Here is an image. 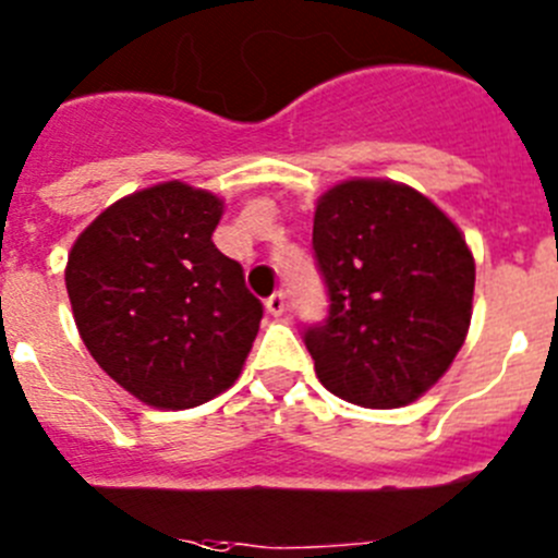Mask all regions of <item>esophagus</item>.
Listing matches in <instances>:
<instances>
[{"label": "esophagus", "mask_w": 558, "mask_h": 558, "mask_svg": "<svg viewBox=\"0 0 558 558\" xmlns=\"http://www.w3.org/2000/svg\"><path fill=\"white\" fill-rule=\"evenodd\" d=\"M283 308H286V294L283 292H275V294H269V298H266V312H269V314H275V317H278V314H283Z\"/></svg>", "instance_id": "1"}]
</instances>
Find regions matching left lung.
I'll return each mask as SVG.
<instances>
[{"mask_svg":"<svg viewBox=\"0 0 558 558\" xmlns=\"http://www.w3.org/2000/svg\"><path fill=\"white\" fill-rule=\"evenodd\" d=\"M328 317L303 331L317 379L360 407H404L449 371L472 319L474 258L447 213L390 179H348L314 210Z\"/></svg>","mask_w":558,"mask_h":558,"instance_id":"1","label":"left lung"}]
</instances>
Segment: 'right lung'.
<instances>
[{"mask_svg": "<svg viewBox=\"0 0 558 558\" xmlns=\"http://www.w3.org/2000/svg\"><path fill=\"white\" fill-rule=\"evenodd\" d=\"M219 196L162 182L106 207L72 244L66 294L86 351L140 401L187 410L239 379L264 306L213 244Z\"/></svg>", "mask_w": 558, "mask_h": 558, "instance_id": "1", "label": "right lung"}]
</instances>
